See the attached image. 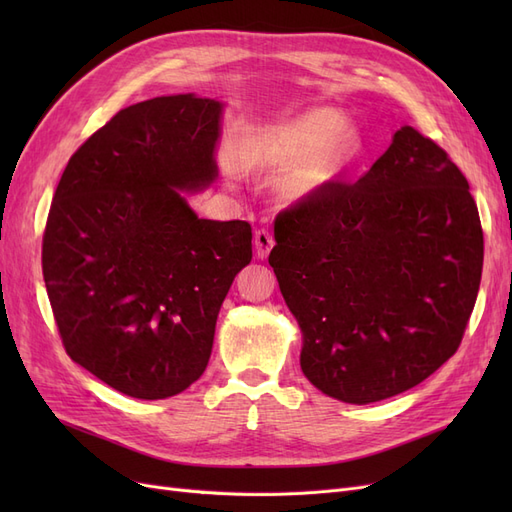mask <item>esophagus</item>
<instances>
[{
    "label": "esophagus",
    "instance_id": "1",
    "mask_svg": "<svg viewBox=\"0 0 512 512\" xmlns=\"http://www.w3.org/2000/svg\"><path fill=\"white\" fill-rule=\"evenodd\" d=\"M254 245H256L258 258H267L269 252H271V247L275 245V239H273L269 230L260 228V230H256V235H254Z\"/></svg>",
    "mask_w": 512,
    "mask_h": 512
}]
</instances>
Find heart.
<instances>
[{
	"instance_id": "heart-1",
	"label": "heart",
	"mask_w": 512,
	"mask_h": 512,
	"mask_svg": "<svg viewBox=\"0 0 512 512\" xmlns=\"http://www.w3.org/2000/svg\"><path fill=\"white\" fill-rule=\"evenodd\" d=\"M359 151V138L346 126V117L335 108H314L280 128L254 134L245 143L250 164L288 168L284 190L303 196L331 179ZM230 175L239 173L235 156L226 158Z\"/></svg>"
}]
</instances>
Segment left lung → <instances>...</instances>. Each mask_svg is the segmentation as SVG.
Returning <instances> with one entry per match:
<instances>
[{"instance_id": "8db88e82", "label": "left lung", "mask_w": 512, "mask_h": 512, "mask_svg": "<svg viewBox=\"0 0 512 512\" xmlns=\"http://www.w3.org/2000/svg\"><path fill=\"white\" fill-rule=\"evenodd\" d=\"M269 265L324 395L374 404L457 352L483 273L468 179L412 126L359 181L333 179L275 218Z\"/></svg>"}]
</instances>
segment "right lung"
Returning <instances> with one entry per match:
<instances>
[{
  "label": "right lung",
  "instance_id": "1",
  "mask_svg": "<svg viewBox=\"0 0 512 512\" xmlns=\"http://www.w3.org/2000/svg\"><path fill=\"white\" fill-rule=\"evenodd\" d=\"M222 104L192 94L123 108L74 151L42 237L61 344L115 391L166 399L209 363L215 320L252 260V226L200 220L181 190L218 177Z\"/></svg>",
  "mask_w": 512,
  "mask_h": 512
}]
</instances>
